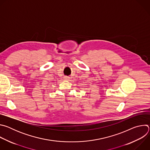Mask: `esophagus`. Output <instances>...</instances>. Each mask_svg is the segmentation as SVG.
<instances>
[{"label": "esophagus", "mask_w": 150, "mask_h": 150, "mask_svg": "<svg viewBox=\"0 0 150 150\" xmlns=\"http://www.w3.org/2000/svg\"><path fill=\"white\" fill-rule=\"evenodd\" d=\"M69 78L68 77V76H65V77H64V79H66V80H67V79H69Z\"/></svg>", "instance_id": "1"}]
</instances>
